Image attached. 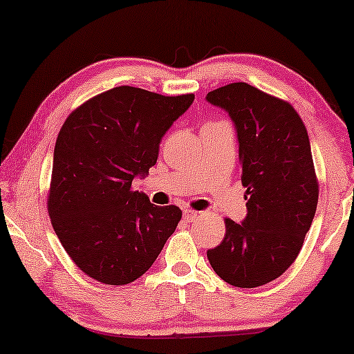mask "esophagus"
<instances>
[{"mask_svg": "<svg viewBox=\"0 0 354 354\" xmlns=\"http://www.w3.org/2000/svg\"><path fill=\"white\" fill-rule=\"evenodd\" d=\"M183 219H185L187 222H193V221H196L198 217H200V212H196V211H193V209H183Z\"/></svg>", "mask_w": 354, "mask_h": 354, "instance_id": "34e87169", "label": "esophagus"}]
</instances>
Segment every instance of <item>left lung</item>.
<instances>
[{"label":"left lung","mask_w":354,"mask_h":354,"mask_svg":"<svg viewBox=\"0 0 354 354\" xmlns=\"http://www.w3.org/2000/svg\"><path fill=\"white\" fill-rule=\"evenodd\" d=\"M230 115L239 140L246 217L225 219L207 259L227 283L254 288L280 277L301 250L316 214L319 185L301 118L287 101L245 82L206 95Z\"/></svg>","instance_id":"obj_1"}]
</instances>
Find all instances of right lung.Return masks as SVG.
<instances>
[{
    "instance_id": "1",
    "label": "right lung",
    "mask_w": 354,
    "mask_h": 354,
    "mask_svg": "<svg viewBox=\"0 0 354 354\" xmlns=\"http://www.w3.org/2000/svg\"><path fill=\"white\" fill-rule=\"evenodd\" d=\"M195 95L115 86L79 106L57 135L48 212L67 254L106 285L151 268L182 217L132 190L158 161L159 143Z\"/></svg>"
}]
</instances>
